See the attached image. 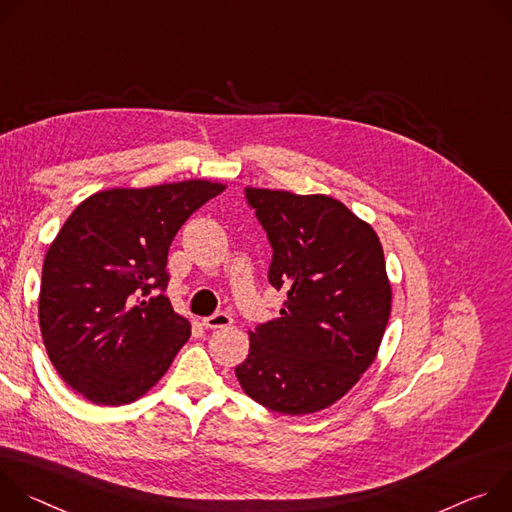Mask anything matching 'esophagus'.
Wrapping results in <instances>:
<instances>
[{
  "mask_svg": "<svg viewBox=\"0 0 512 512\" xmlns=\"http://www.w3.org/2000/svg\"><path fill=\"white\" fill-rule=\"evenodd\" d=\"M232 323H234L232 315H230V313H223V311H219V313H215V315H211V317H205V319H203V325H205L207 329L230 327Z\"/></svg>",
  "mask_w": 512,
  "mask_h": 512,
  "instance_id": "1",
  "label": "esophagus"
}]
</instances>
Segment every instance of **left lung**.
I'll list each match as a JSON object with an SVG mask.
<instances>
[{
    "label": "left lung",
    "mask_w": 512,
    "mask_h": 512,
    "mask_svg": "<svg viewBox=\"0 0 512 512\" xmlns=\"http://www.w3.org/2000/svg\"><path fill=\"white\" fill-rule=\"evenodd\" d=\"M272 248L268 282L280 317L250 331L236 366L244 392L282 415L327 409L374 362L390 315L376 232L327 195L244 189Z\"/></svg>",
    "instance_id": "8db88e82"
}]
</instances>
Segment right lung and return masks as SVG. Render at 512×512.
I'll use <instances>...</instances> for the list:
<instances>
[{
	"label": "right lung",
	"instance_id": "add662e5",
	"mask_svg": "<svg viewBox=\"0 0 512 512\" xmlns=\"http://www.w3.org/2000/svg\"><path fill=\"white\" fill-rule=\"evenodd\" d=\"M225 187L183 181L87 197L50 244L38 301L48 358L95 405L148 392L191 335L164 295L181 225Z\"/></svg>",
	"mask_w": 512,
	"mask_h": 512
}]
</instances>
